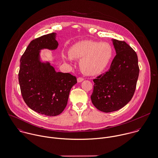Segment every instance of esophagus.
Listing matches in <instances>:
<instances>
[{"mask_svg": "<svg viewBox=\"0 0 158 158\" xmlns=\"http://www.w3.org/2000/svg\"><path fill=\"white\" fill-rule=\"evenodd\" d=\"M84 81V78L82 77H79L77 78V82H82V81Z\"/></svg>", "mask_w": 158, "mask_h": 158, "instance_id": "34e87169", "label": "esophagus"}]
</instances>
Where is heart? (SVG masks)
Returning <instances> with one entry per match:
<instances>
[{
	"instance_id": "heart-1",
	"label": "heart",
	"mask_w": 158,
	"mask_h": 158,
	"mask_svg": "<svg viewBox=\"0 0 158 158\" xmlns=\"http://www.w3.org/2000/svg\"><path fill=\"white\" fill-rule=\"evenodd\" d=\"M114 54L110 44L92 40H83L73 44L68 51V56H63L68 60L81 59V71L94 76L104 71L110 62Z\"/></svg>"
}]
</instances>
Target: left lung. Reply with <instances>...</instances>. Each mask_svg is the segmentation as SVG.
Masks as SVG:
<instances>
[{
	"mask_svg": "<svg viewBox=\"0 0 158 158\" xmlns=\"http://www.w3.org/2000/svg\"><path fill=\"white\" fill-rule=\"evenodd\" d=\"M117 55L109 69L94 79L91 99L96 109L104 112L118 110L131 101L139 74L138 58L124 41L112 40Z\"/></svg>",
	"mask_w": 158,
	"mask_h": 158,
	"instance_id": "obj_1",
	"label": "left lung"
}]
</instances>
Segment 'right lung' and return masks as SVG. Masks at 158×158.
Masks as SVG:
<instances>
[{
    "label": "right lung",
    "mask_w": 158,
    "mask_h": 158,
    "mask_svg": "<svg viewBox=\"0 0 158 158\" xmlns=\"http://www.w3.org/2000/svg\"><path fill=\"white\" fill-rule=\"evenodd\" d=\"M56 33L33 40L20 60L18 74L23 98L33 110L47 116L61 114L66 106L69 92L77 83L70 73L56 72L50 63L40 61V50L56 49Z\"/></svg>",
    "instance_id": "add662e5"
}]
</instances>
